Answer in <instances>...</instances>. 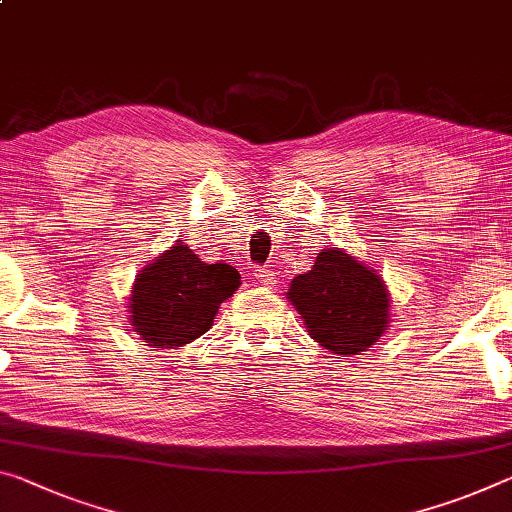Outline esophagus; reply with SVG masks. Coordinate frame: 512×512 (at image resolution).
<instances>
[{
    "mask_svg": "<svg viewBox=\"0 0 512 512\" xmlns=\"http://www.w3.org/2000/svg\"><path fill=\"white\" fill-rule=\"evenodd\" d=\"M255 278H257V282L259 285H264V287H273L275 282V273L271 271V269H255Z\"/></svg>",
    "mask_w": 512,
    "mask_h": 512,
    "instance_id": "34e87169",
    "label": "esophagus"
}]
</instances>
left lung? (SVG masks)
I'll use <instances>...</instances> for the list:
<instances>
[{"mask_svg": "<svg viewBox=\"0 0 512 512\" xmlns=\"http://www.w3.org/2000/svg\"><path fill=\"white\" fill-rule=\"evenodd\" d=\"M287 296L312 339L337 355H360L387 328L383 280L344 250H323L312 271L291 280Z\"/></svg>", "mask_w": 512, "mask_h": 512, "instance_id": "left-lung-1", "label": "left lung"}]
</instances>
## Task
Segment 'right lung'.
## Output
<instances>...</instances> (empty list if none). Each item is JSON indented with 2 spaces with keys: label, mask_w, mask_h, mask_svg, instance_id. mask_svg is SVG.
<instances>
[{
  "label": "right lung",
  "mask_w": 512,
  "mask_h": 512,
  "mask_svg": "<svg viewBox=\"0 0 512 512\" xmlns=\"http://www.w3.org/2000/svg\"><path fill=\"white\" fill-rule=\"evenodd\" d=\"M241 285L230 264H205L175 243L139 273L132 289V326L154 348L184 346L212 328L218 305Z\"/></svg>",
  "instance_id": "1"
}]
</instances>
